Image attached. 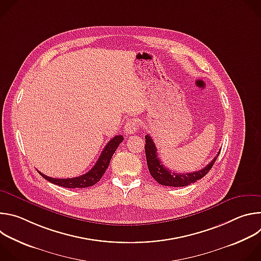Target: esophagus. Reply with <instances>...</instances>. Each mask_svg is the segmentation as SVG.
<instances>
[{"instance_id":"34e87169","label":"esophagus","mask_w":261,"mask_h":261,"mask_svg":"<svg viewBox=\"0 0 261 261\" xmlns=\"http://www.w3.org/2000/svg\"><path fill=\"white\" fill-rule=\"evenodd\" d=\"M137 129H138V123L134 119L127 121L125 124V127H124L126 134H134L137 132Z\"/></svg>"}]
</instances>
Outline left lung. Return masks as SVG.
<instances>
[{
    "label": "left lung",
    "instance_id": "1",
    "mask_svg": "<svg viewBox=\"0 0 261 261\" xmlns=\"http://www.w3.org/2000/svg\"><path fill=\"white\" fill-rule=\"evenodd\" d=\"M145 138V157H146V163L148 170H150L151 175L160 184L163 186H170V187H185L190 184L195 182L196 180L202 178L213 167L215 161L217 160L220 152L217 154V156L207 164L204 168L201 170L190 172V173H175L172 172V170L167 169L162 162L160 161L157 153V147L152 139V137L146 134L144 136Z\"/></svg>",
    "mask_w": 261,
    "mask_h": 261
}]
</instances>
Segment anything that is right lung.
Returning a JSON list of instances; mask_svg holds the SVG:
<instances>
[{
  "mask_svg": "<svg viewBox=\"0 0 261 261\" xmlns=\"http://www.w3.org/2000/svg\"><path fill=\"white\" fill-rule=\"evenodd\" d=\"M124 140V137L122 135H117L113 137V139L109 140V142L105 145L104 150L102 151L99 159L97 160L96 164L93 166V168L88 171L87 173L76 176V177H71V178H54L50 176H47L40 171H38L42 177H44L46 180L56 184L61 187L70 188V189H75V188H88L91 186L95 185L100 180V178L105 173V170L107 169L110 159L113 157L114 153L120 145V143Z\"/></svg>",
  "mask_w": 261,
  "mask_h": 261,
  "instance_id": "add662e5",
  "label": "right lung"
}]
</instances>
